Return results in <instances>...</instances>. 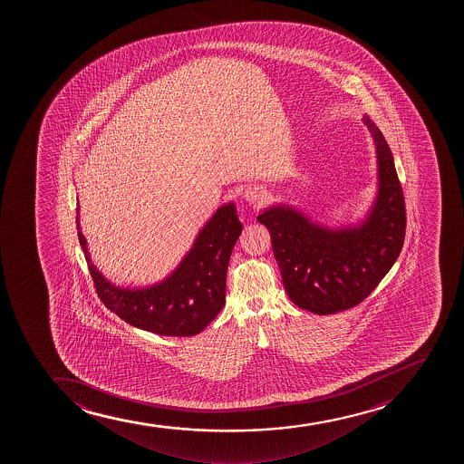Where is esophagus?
I'll return each instance as SVG.
<instances>
[{
    "mask_svg": "<svg viewBox=\"0 0 464 464\" xmlns=\"http://www.w3.org/2000/svg\"><path fill=\"white\" fill-rule=\"evenodd\" d=\"M244 198L246 201L251 202V204H256V202L260 204V202L266 199V193L260 190V188H246L244 193Z\"/></svg>",
    "mask_w": 464,
    "mask_h": 464,
    "instance_id": "34e87169",
    "label": "esophagus"
}]
</instances>
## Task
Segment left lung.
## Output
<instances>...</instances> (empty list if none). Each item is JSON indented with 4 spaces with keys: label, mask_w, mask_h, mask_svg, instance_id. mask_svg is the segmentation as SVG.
Segmentation results:
<instances>
[{
    "label": "left lung",
    "mask_w": 464,
    "mask_h": 464,
    "mask_svg": "<svg viewBox=\"0 0 464 464\" xmlns=\"http://www.w3.org/2000/svg\"><path fill=\"white\" fill-rule=\"evenodd\" d=\"M363 123L376 144L379 191L362 224L325 228L287 206L257 216L269 229L287 295L316 315L358 306L392 269L405 240V198L392 149L368 115Z\"/></svg>",
    "instance_id": "8db88e82"
}]
</instances>
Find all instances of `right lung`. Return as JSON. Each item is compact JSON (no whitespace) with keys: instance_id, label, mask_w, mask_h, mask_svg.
Wrapping results in <instances>:
<instances>
[{"instance_id":"obj_1","label":"right lung","mask_w":464,"mask_h":464,"mask_svg":"<svg viewBox=\"0 0 464 464\" xmlns=\"http://www.w3.org/2000/svg\"><path fill=\"white\" fill-rule=\"evenodd\" d=\"M76 210L77 236L97 295L128 324L166 336H193L222 311L229 256L244 227L233 202L218 208L168 278L137 289L115 286L99 273L82 235L79 207Z\"/></svg>"}]
</instances>
